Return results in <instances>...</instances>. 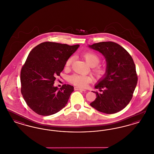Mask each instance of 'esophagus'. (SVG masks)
I'll list each match as a JSON object with an SVG mask.
<instances>
[{
    "instance_id": "1",
    "label": "esophagus",
    "mask_w": 154,
    "mask_h": 154,
    "mask_svg": "<svg viewBox=\"0 0 154 154\" xmlns=\"http://www.w3.org/2000/svg\"><path fill=\"white\" fill-rule=\"evenodd\" d=\"M74 90L75 91H83V92L86 91V90H85L84 89H82V88H79V87H74Z\"/></svg>"
}]
</instances>
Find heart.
Returning <instances> with one entry per match:
<instances>
[{
  "label": "heart",
  "mask_w": 154,
  "mask_h": 154,
  "mask_svg": "<svg viewBox=\"0 0 154 154\" xmlns=\"http://www.w3.org/2000/svg\"><path fill=\"white\" fill-rule=\"evenodd\" d=\"M82 57L85 60L89 66L92 67V72L96 78L100 79L106 74V69L105 66L98 65L101 61V58L97 53L93 51L87 52L82 54ZM73 60V57H70L67 59L65 63L66 69H69L71 66ZM92 77L89 75L77 74L70 75L68 79L70 83L81 88L86 87L89 83L92 81Z\"/></svg>",
  "instance_id": "b5f03b06"
}]
</instances>
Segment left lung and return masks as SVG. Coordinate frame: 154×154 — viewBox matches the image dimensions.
<instances>
[{"mask_svg": "<svg viewBox=\"0 0 154 154\" xmlns=\"http://www.w3.org/2000/svg\"><path fill=\"white\" fill-rule=\"evenodd\" d=\"M89 47L102 53L107 63L105 77L95 86L101 93L94 92L96 98L90 105L103 113L118 112L130 102L137 83L134 61L129 53L115 42H100Z\"/></svg>", "mask_w": 154, "mask_h": 154, "instance_id": "left-lung-1", "label": "left lung"}]
</instances>
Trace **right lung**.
Masks as SVG:
<instances>
[{"instance_id":"right-lung-1","label":"right lung","mask_w":154,"mask_h":154,"mask_svg":"<svg viewBox=\"0 0 154 154\" xmlns=\"http://www.w3.org/2000/svg\"><path fill=\"white\" fill-rule=\"evenodd\" d=\"M79 47L46 42L30 52L21 70V91L27 105L37 114L50 116L65 107L73 87L64 84L58 90L54 84Z\"/></svg>"}]
</instances>
